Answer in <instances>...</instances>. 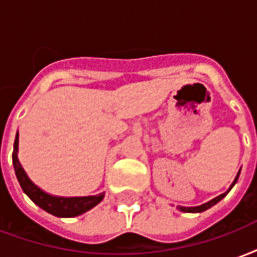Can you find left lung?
I'll list each match as a JSON object with an SVG mask.
<instances>
[{"label": "left lung", "instance_id": "left-lung-1", "mask_svg": "<svg viewBox=\"0 0 257 257\" xmlns=\"http://www.w3.org/2000/svg\"><path fill=\"white\" fill-rule=\"evenodd\" d=\"M239 172H241V171H238L237 176H235V179H234V182H232L231 186H230V189L227 190L226 193L220 194L219 197H216V198L210 199V201H208V202H205V204H202V205H199V206H178L179 210H182V212H190V213H199V212H204V210L212 208V206L217 204V202H219L220 199L224 198L227 194H228V191H230V190H231L232 187H234V184L237 183L238 176H239Z\"/></svg>", "mask_w": 257, "mask_h": 257}]
</instances>
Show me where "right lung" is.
I'll return each mask as SVG.
<instances>
[{
  "label": "right lung",
  "mask_w": 257,
  "mask_h": 257,
  "mask_svg": "<svg viewBox=\"0 0 257 257\" xmlns=\"http://www.w3.org/2000/svg\"><path fill=\"white\" fill-rule=\"evenodd\" d=\"M18 149H19V132L16 134L14 154H12L16 178L19 180L22 190L25 191V194H27V197L48 213L58 216V217H74L92 209L104 198V193L97 194V195H88V197H56V195L45 193L44 190L31 182L27 173L25 172V169L22 168L19 158H18Z\"/></svg>",
  "instance_id": "right-lung-1"
}]
</instances>
